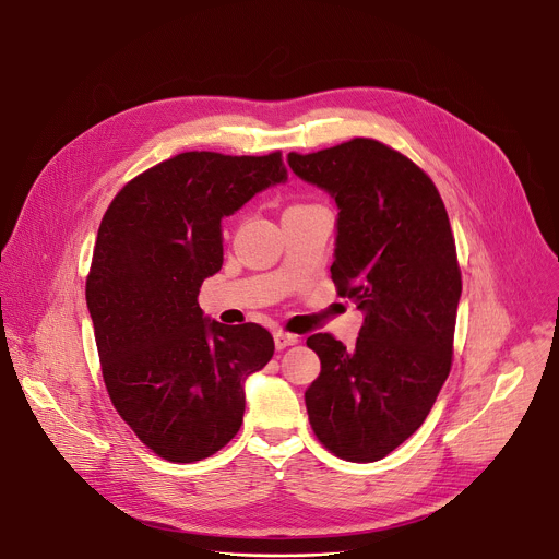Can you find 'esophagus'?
<instances>
[{
	"instance_id": "34e87169",
	"label": "esophagus",
	"mask_w": 559,
	"mask_h": 559,
	"mask_svg": "<svg viewBox=\"0 0 559 559\" xmlns=\"http://www.w3.org/2000/svg\"><path fill=\"white\" fill-rule=\"evenodd\" d=\"M298 343V336L294 334H285V332H274V345L276 349H285V347H292Z\"/></svg>"
}]
</instances>
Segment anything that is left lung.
Returning <instances> with one entry per match:
<instances>
[{
    "instance_id": "1",
    "label": "left lung",
    "mask_w": 559,
    "mask_h": 559,
    "mask_svg": "<svg viewBox=\"0 0 559 559\" xmlns=\"http://www.w3.org/2000/svg\"><path fill=\"white\" fill-rule=\"evenodd\" d=\"M287 164L336 201L332 281L365 311L349 349L307 338L321 358L309 425L338 457L376 462L425 423L451 369L462 278L449 216L433 181L373 139L289 152Z\"/></svg>"
}]
</instances>
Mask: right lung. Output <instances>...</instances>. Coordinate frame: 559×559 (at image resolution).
Listing matches in <instances>:
<instances>
[{"mask_svg":"<svg viewBox=\"0 0 559 559\" xmlns=\"http://www.w3.org/2000/svg\"><path fill=\"white\" fill-rule=\"evenodd\" d=\"M285 181L281 152H183L123 186L102 218L86 302L104 382L168 462L223 449L241 429L246 380L274 356L265 328L203 316L199 287L223 265V218Z\"/></svg>","mask_w":559,"mask_h":559,"instance_id":"add662e5","label":"right lung"}]
</instances>
